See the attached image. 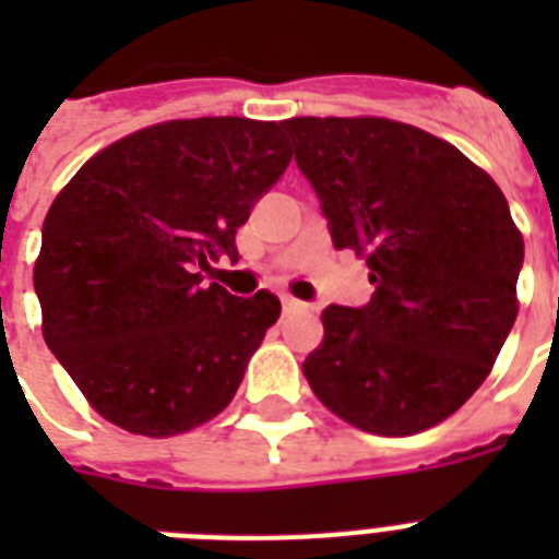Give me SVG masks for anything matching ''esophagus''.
<instances>
[{"mask_svg": "<svg viewBox=\"0 0 559 559\" xmlns=\"http://www.w3.org/2000/svg\"><path fill=\"white\" fill-rule=\"evenodd\" d=\"M281 307H284V313H301L305 310V301H298L293 296H281Z\"/></svg>", "mask_w": 559, "mask_h": 559, "instance_id": "34e87169", "label": "esophagus"}]
</instances>
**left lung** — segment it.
Returning a JSON list of instances; mask_svg holds the SVG:
<instances>
[{
    "mask_svg": "<svg viewBox=\"0 0 559 559\" xmlns=\"http://www.w3.org/2000/svg\"><path fill=\"white\" fill-rule=\"evenodd\" d=\"M296 165L336 249L366 254L373 296L331 305L305 359L316 397L373 435H415L459 412L516 322L522 246L485 170L385 118H289Z\"/></svg>",
    "mask_w": 559,
    "mask_h": 559,
    "instance_id": "left-lung-1",
    "label": "left lung"
}]
</instances>
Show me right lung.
I'll use <instances>...</instances> for the list:
<instances>
[{"instance_id":"obj_1","label":"right lung","mask_w":559,"mask_h":559,"mask_svg":"<svg viewBox=\"0 0 559 559\" xmlns=\"http://www.w3.org/2000/svg\"><path fill=\"white\" fill-rule=\"evenodd\" d=\"M293 153L275 121H165L109 144L57 193L34 289L43 336L98 415L168 438L235 397L281 301L205 284Z\"/></svg>"}]
</instances>
